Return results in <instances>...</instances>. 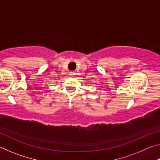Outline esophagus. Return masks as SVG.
Here are the masks:
<instances>
[{
    "label": "esophagus",
    "instance_id": "34e87169",
    "mask_svg": "<svg viewBox=\"0 0 160 160\" xmlns=\"http://www.w3.org/2000/svg\"><path fill=\"white\" fill-rule=\"evenodd\" d=\"M70 76H72V77H74V76H75V72H70Z\"/></svg>",
    "mask_w": 160,
    "mask_h": 160
}]
</instances>
